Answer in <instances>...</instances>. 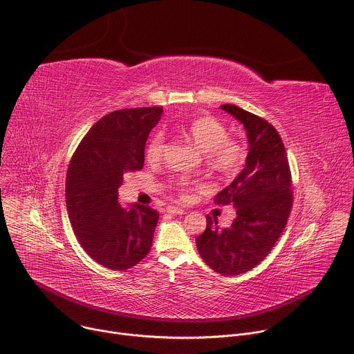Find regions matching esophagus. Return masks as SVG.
<instances>
[{"label": "esophagus", "instance_id": "1", "mask_svg": "<svg viewBox=\"0 0 354 354\" xmlns=\"http://www.w3.org/2000/svg\"><path fill=\"white\" fill-rule=\"evenodd\" d=\"M167 210L169 214H174V216H179V214L185 213V210L182 207H174V206H169Z\"/></svg>", "mask_w": 354, "mask_h": 354}]
</instances>
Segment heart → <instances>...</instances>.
<instances>
[{"mask_svg":"<svg viewBox=\"0 0 354 354\" xmlns=\"http://www.w3.org/2000/svg\"><path fill=\"white\" fill-rule=\"evenodd\" d=\"M189 138L201 149L209 168L223 176L235 175L246 157L245 145L236 138L227 137V127L217 119L210 116H200L192 120L186 129ZM164 153V136L154 134L145 148V158L149 162L161 160ZM182 197H189L192 182L180 178L175 182Z\"/></svg>","mask_w":354,"mask_h":354,"instance_id":"1","label":"heart"}]
</instances>
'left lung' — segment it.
<instances>
[{
    "label": "left lung",
    "mask_w": 354,
    "mask_h": 354,
    "mask_svg": "<svg viewBox=\"0 0 354 354\" xmlns=\"http://www.w3.org/2000/svg\"><path fill=\"white\" fill-rule=\"evenodd\" d=\"M220 108L243 124L249 148L245 168L214 197L216 205L234 206L232 224L220 228L207 216L196 245L214 272L238 276L259 265L281 235L292 206L291 174L281 137L270 123L235 105Z\"/></svg>",
    "instance_id": "1"
}]
</instances>
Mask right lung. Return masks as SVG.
<instances>
[{
  "label": "right lung",
  "instance_id": "right-lung-1",
  "mask_svg": "<svg viewBox=\"0 0 354 354\" xmlns=\"http://www.w3.org/2000/svg\"><path fill=\"white\" fill-rule=\"evenodd\" d=\"M162 108L115 111L97 120L80 142L66 180V203L74 234L86 254L112 270L137 265L153 245L158 212L138 203L123 207V176L140 171L149 131Z\"/></svg>",
  "mask_w": 354,
  "mask_h": 354
}]
</instances>
